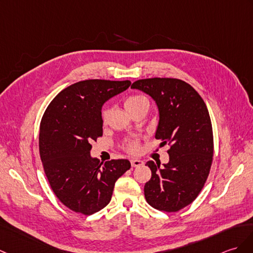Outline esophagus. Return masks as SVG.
<instances>
[{"label":"esophagus","instance_id":"1","mask_svg":"<svg viewBox=\"0 0 253 253\" xmlns=\"http://www.w3.org/2000/svg\"><path fill=\"white\" fill-rule=\"evenodd\" d=\"M130 162H131V166L132 167H140V166L143 165V161L137 160V158H133V160H131Z\"/></svg>","mask_w":253,"mask_h":253}]
</instances>
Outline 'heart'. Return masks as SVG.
Returning a JSON list of instances; mask_svg holds the SVG:
<instances>
[{
    "mask_svg": "<svg viewBox=\"0 0 253 253\" xmlns=\"http://www.w3.org/2000/svg\"><path fill=\"white\" fill-rule=\"evenodd\" d=\"M143 99H145V98L142 97V96H130V97H128L126 99V101H125V107H126V109L131 108L132 105L138 103L139 101H141V100H143ZM107 116H108V110H105V111H103V120L107 119ZM138 148H139V146H138V143L136 142V141H130V142L127 143V150L128 151L137 152Z\"/></svg>",
    "mask_w": 253,
    "mask_h": 253,
    "instance_id": "1",
    "label": "heart"
}]
</instances>
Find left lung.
I'll list each match as a JSON object with an SVG mask.
<instances>
[{
	"label": "left lung",
	"instance_id": "obj_1",
	"mask_svg": "<svg viewBox=\"0 0 253 253\" xmlns=\"http://www.w3.org/2000/svg\"><path fill=\"white\" fill-rule=\"evenodd\" d=\"M132 89L154 100L160 121L155 138L170 145L169 162L149 161L151 180L144 196L152 207L175 212L194 202L205 185L213 156L212 125L206 103L194 88L178 79L139 80Z\"/></svg>",
	"mask_w": 253,
	"mask_h": 253
}]
</instances>
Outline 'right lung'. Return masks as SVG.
Wrapping results in <instances>:
<instances>
[{
  "label": "right lung",
  "mask_w": 253,
  "mask_h": 253,
  "mask_svg": "<svg viewBox=\"0 0 253 253\" xmlns=\"http://www.w3.org/2000/svg\"><path fill=\"white\" fill-rule=\"evenodd\" d=\"M130 81L86 80L64 88L41 121V161L51 190L64 206L89 215L110 203L116 180L130 168L128 160L100 163L91 141L102 136L104 102L130 86Z\"/></svg>",
  "instance_id": "right-lung-1"
}]
</instances>
